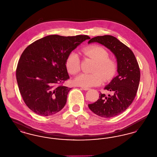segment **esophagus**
Instances as JSON below:
<instances>
[{"mask_svg": "<svg viewBox=\"0 0 157 157\" xmlns=\"http://www.w3.org/2000/svg\"><path fill=\"white\" fill-rule=\"evenodd\" d=\"M82 89L83 90H90V88H86V87H82Z\"/></svg>", "mask_w": 157, "mask_h": 157, "instance_id": "34e87169", "label": "esophagus"}]
</instances>
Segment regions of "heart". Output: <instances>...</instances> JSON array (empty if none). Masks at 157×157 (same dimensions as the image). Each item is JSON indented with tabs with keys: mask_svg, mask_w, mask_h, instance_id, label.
Wrapping results in <instances>:
<instances>
[{
	"mask_svg": "<svg viewBox=\"0 0 157 157\" xmlns=\"http://www.w3.org/2000/svg\"><path fill=\"white\" fill-rule=\"evenodd\" d=\"M83 53L94 60L96 65L94 69L95 73L92 74L83 73L78 76L75 83L82 87H91L100 85L103 81L109 80L115 75L117 70V63L115 60L109 58V53L103 47L92 45L84 48ZM66 67L69 74L75 75L81 69V62L78 55L71 53L66 60Z\"/></svg>",
	"mask_w": 157,
	"mask_h": 157,
	"instance_id": "obj_1",
	"label": "heart"
}]
</instances>
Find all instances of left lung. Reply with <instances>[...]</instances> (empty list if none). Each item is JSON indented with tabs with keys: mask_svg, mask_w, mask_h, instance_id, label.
Masks as SVG:
<instances>
[{
	"mask_svg": "<svg viewBox=\"0 0 157 157\" xmlns=\"http://www.w3.org/2000/svg\"><path fill=\"white\" fill-rule=\"evenodd\" d=\"M98 42L104 45L116 56L118 75L105 86L113 92L108 96L99 94V99L91 104L90 109L98 116L112 118L124 112L133 102L140 81V70L134 53L125 45L111 35L93 37L88 44Z\"/></svg>",
	"mask_w": 157,
	"mask_h": 157,
	"instance_id": "left-lung-1",
	"label": "left lung"
}]
</instances>
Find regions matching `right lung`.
I'll return each mask as SVG.
<instances>
[{"label": "right lung", "instance_id": "obj_1", "mask_svg": "<svg viewBox=\"0 0 157 157\" xmlns=\"http://www.w3.org/2000/svg\"><path fill=\"white\" fill-rule=\"evenodd\" d=\"M90 37L52 35L38 39L23 52L16 68L20 93L27 106L41 116L60 111L66 104L71 88L62 85L69 79L68 55Z\"/></svg>", "mask_w": 157, "mask_h": 157}]
</instances>
